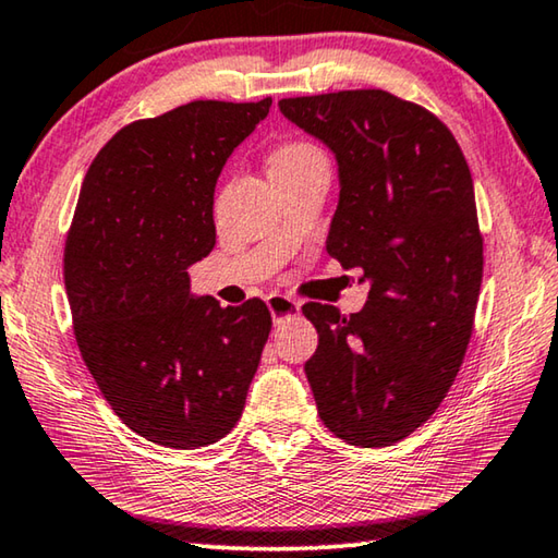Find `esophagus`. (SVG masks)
<instances>
[{"instance_id":"esophagus-1","label":"esophagus","mask_w":558,"mask_h":558,"mask_svg":"<svg viewBox=\"0 0 558 558\" xmlns=\"http://www.w3.org/2000/svg\"><path fill=\"white\" fill-rule=\"evenodd\" d=\"M269 314L274 318V324H281L284 318H296L301 314V304L296 299L284 296V294H271L267 299Z\"/></svg>"}]
</instances>
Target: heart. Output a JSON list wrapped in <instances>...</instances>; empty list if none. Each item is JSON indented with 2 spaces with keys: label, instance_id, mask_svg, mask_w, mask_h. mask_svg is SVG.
I'll use <instances>...</instances> for the list:
<instances>
[{
  "label": "heart",
  "instance_id": "obj_1",
  "mask_svg": "<svg viewBox=\"0 0 558 558\" xmlns=\"http://www.w3.org/2000/svg\"><path fill=\"white\" fill-rule=\"evenodd\" d=\"M318 156H324V151L318 149L316 144L311 142H287L277 146L269 156V171H279V169H291V166H301L306 161H314Z\"/></svg>",
  "mask_w": 558,
  "mask_h": 558
}]
</instances>
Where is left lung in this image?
I'll return each instance as SVG.
<instances>
[{
  "label": "left lung",
  "instance_id": "obj_1",
  "mask_svg": "<svg viewBox=\"0 0 558 558\" xmlns=\"http://www.w3.org/2000/svg\"><path fill=\"white\" fill-rule=\"evenodd\" d=\"M279 110L336 154L326 250L369 281L357 314L304 306L318 416L350 446H392L444 402L473 336L483 234L471 169L434 112L387 90L284 97Z\"/></svg>",
  "mask_w": 558,
  "mask_h": 558
}]
</instances>
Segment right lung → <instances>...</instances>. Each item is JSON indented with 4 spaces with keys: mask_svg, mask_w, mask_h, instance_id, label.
Returning a JSON list of instances; mask_svg holds the SVG:
<instances>
[{
    "mask_svg": "<svg viewBox=\"0 0 558 558\" xmlns=\"http://www.w3.org/2000/svg\"><path fill=\"white\" fill-rule=\"evenodd\" d=\"M259 102L195 100L122 126L85 173L63 279L81 355L107 404L166 448L220 441L240 422L271 314L191 296L215 247L213 193L259 120Z\"/></svg>",
    "mask_w": 558,
    "mask_h": 558,
    "instance_id": "obj_1",
    "label": "right lung"
}]
</instances>
